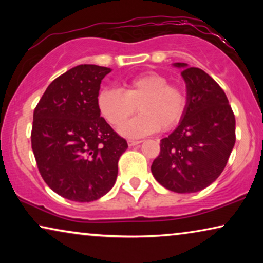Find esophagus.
Returning <instances> with one entry per match:
<instances>
[{"mask_svg":"<svg viewBox=\"0 0 263 263\" xmlns=\"http://www.w3.org/2000/svg\"><path fill=\"white\" fill-rule=\"evenodd\" d=\"M142 141H136V140H128V145L129 146H136V145H140Z\"/></svg>","mask_w":263,"mask_h":263,"instance_id":"34e87169","label":"esophagus"}]
</instances>
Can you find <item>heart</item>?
<instances>
[{"label": "heart", "instance_id": "1", "mask_svg": "<svg viewBox=\"0 0 263 263\" xmlns=\"http://www.w3.org/2000/svg\"><path fill=\"white\" fill-rule=\"evenodd\" d=\"M168 82L166 75L149 71L129 81L125 92L103 88L98 95L100 114L112 127H120L138 107L141 115L120 129L127 138H143L159 129L170 130L182 120L188 96L181 85Z\"/></svg>", "mask_w": 263, "mask_h": 263}]
</instances>
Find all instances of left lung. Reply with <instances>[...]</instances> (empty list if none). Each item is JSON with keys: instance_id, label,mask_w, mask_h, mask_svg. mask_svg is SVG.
<instances>
[{"instance_id": "8db88e82", "label": "left lung", "mask_w": 263, "mask_h": 263, "mask_svg": "<svg viewBox=\"0 0 263 263\" xmlns=\"http://www.w3.org/2000/svg\"><path fill=\"white\" fill-rule=\"evenodd\" d=\"M181 68L186 85L185 112L178 127L160 140V154L151 170L171 192H200L217 179L236 142V120L222 88L202 69L186 63Z\"/></svg>"}]
</instances>
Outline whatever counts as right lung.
Returning <instances> with one entry per match:
<instances>
[{
  "label": "right lung",
  "instance_id": "right-lung-1",
  "mask_svg": "<svg viewBox=\"0 0 263 263\" xmlns=\"http://www.w3.org/2000/svg\"><path fill=\"white\" fill-rule=\"evenodd\" d=\"M110 68L80 64L48 86L33 112L31 142L43 179L53 192L91 202L116 182L128 143L100 117L98 95Z\"/></svg>",
  "mask_w": 263,
  "mask_h": 263
}]
</instances>
